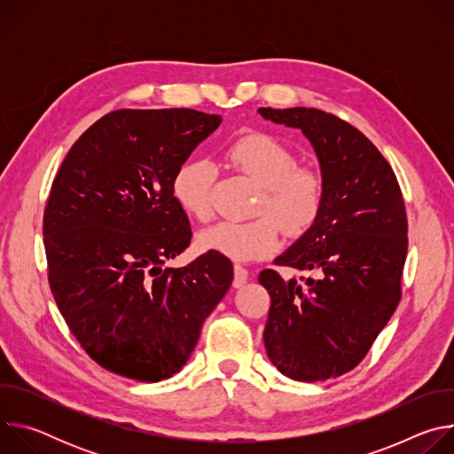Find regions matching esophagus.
<instances>
[{
  "label": "esophagus",
  "instance_id": "esophagus-1",
  "mask_svg": "<svg viewBox=\"0 0 454 454\" xmlns=\"http://www.w3.org/2000/svg\"><path fill=\"white\" fill-rule=\"evenodd\" d=\"M233 273H235V277H233V287H242L246 282H247V277H249V273H247V270L246 268H242L240 264H235L233 266Z\"/></svg>",
  "mask_w": 454,
  "mask_h": 454
}]
</instances>
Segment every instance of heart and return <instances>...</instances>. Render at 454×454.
I'll use <instances>...</instances> for the list:
<instances>
[{
  "mask_svg": "<svg viewBox=\"0 0 454 454\" xmlns=\"http://www.w3.org/2000/svg\"><path fill=\"white\" fill-rule=\"evenodd\" d=\"M226 161L262 186L254 214L244 223L223 221L201 233V246L233 261L247 262L273 253L280 226L289 235L305 233L325 201V179L310 167H298L296 154L266 133L237 138L226 149ZM217 170L207 160H188L174 176V196L181 208L200 221L212 215V188Z\"/></svg>",
  "mask_w": 454,
  "mask_h": 454,
  "instance_id": "1",
  "label": "heart"
}]
</instances>
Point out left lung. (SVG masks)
Returning a JSON list of instances; mask_svg holds the SVG:
<instances>
[{"label":"left lung","instance_id":"8db88e82","mask_svg":"<svg viewBox=\"0 0 454 454\" xmlns=\"http://www.w3.org/2000/svg\"><path fill=\"white\" fill-rule=\"evenodd\" d=\"M258 113L300 129L325 179L319 217L275 258L310 277L298 284L273 270L258 275L271 296L268 357L294 380L340 377L363 361L399 305L408 253L403 192L390 163L348 121L314 107Z\"/></svg>","mask_w":454,"mask_h":454}]
</instances>
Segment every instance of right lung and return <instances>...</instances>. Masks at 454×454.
Instances as JSON below:
<instances>
[{"mask_svg": "<svg viewBox=\"0 0 454 454\" xmlns=\"http://www.w3.org/2000/svg\"><path fill=\"white\" fill-rule=\"evenodd\" d=\"M221 121L183 107L107 113L53 179L43 217L50 289L81 347L113 373H177L231 286L230 258L212 249L163 268L192 239L174 176Z\"/></svg>", "mask_w": 454, "mask_h": 454, "instance_id": "1", "label": "right lung"}]
</instances>
